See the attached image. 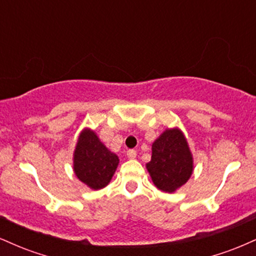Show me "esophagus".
<instances>
[{"instance_id":"1","label":"esophagus","mask_w":256,"mask_h":256,"mask_svg":"<svg viewBox=\"0 0 256 256\" xmlns=\"http://www.w3.org/2000/svg\"><path fill=\"white\" fill-rule=\"evenodd\" d=\"M126 155H128V158H136L137 152L136 150H132V149H130V150H128V152H126Z\"/></svg>"}]
</instances>
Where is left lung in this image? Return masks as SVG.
I'll use <instances>...</instances> for the list:
<instances>
[{"label": "left lung", "instance_id": "obj_1", "mask_svg": "<svg viewBox=\"0 0 256 256\" xmlns=\"http://www.w3.org/2000/svg\"><path fill=\"white\" fill-rule=\"evenodd\" d=\"M146 167L161 192H176L189 180L194 172V158L180 128H166L152 142V158Z\"/></svg>", "mask_w": 256, "mask_h": 256}]
</instances>
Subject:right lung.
I'll list each match as a JSON object with an SVG mask.
<instances>
[{
    "mask_svg": "<svg viewBox=\"0 0 256 256\" xmlns=\"http://www.w3.org/2000/svg\"><path fill=\"white\" fill-rule=\"evenodd\" d=\"M119 158L104 144L95 131L84 128L73 152V172L91 190H100L110 184Z\"/></svg>",
    "mask_w": 256,
    "mask_h": 256,
    "instance_id": "add662e5",
    "label": "right lung"
}]
</instances>
